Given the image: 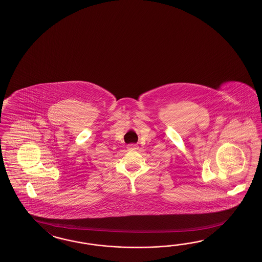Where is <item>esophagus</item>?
Instances as JSON below:
<instances>
[{
  "instance_id": "1",
  "label": "esophagus",
  "mask_w": 262,
  "mask_h": 262,
  "mask_svg": "<svg viewBox=\"0 0 262 262\" xmlns=\"http://www.w3.org/2000/svg\"><path fill=\"white\" fill-rule=\"evenodd\" d=\"M127 148H128V150H136V149H138V145H136V144H129L127 146Z\"/></svg>"
}]
</instances>
